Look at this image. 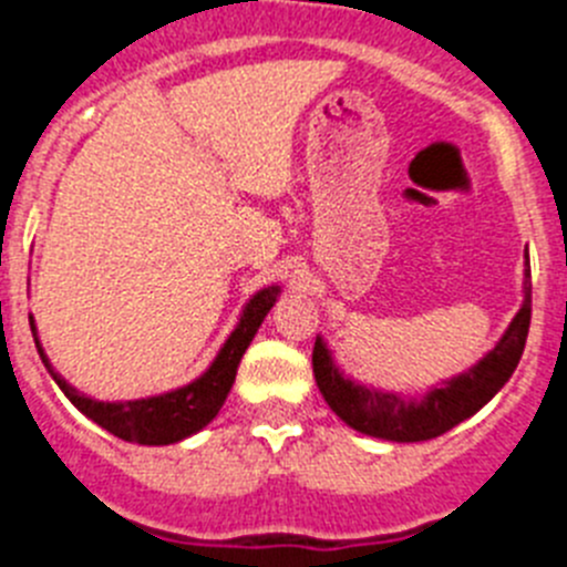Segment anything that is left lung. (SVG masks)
Returning <instances> with one entry per match:
<instances>
[{"label": "left lung", "instance_id": "8db88e82", "mask_svg": "<svg viewBox=\"0 0 567 567\" xmlns=\"http://www.w3.org/2000/svg\"><path fill=\"white\" fill-rule=\"evenodd\" d=\"M528 324H532V265H528V248H525L523 305H519L506 333L499 336L497 344L477 364L457 372L452 379L437 381L421 395L386 392L344 375V370L336 364L328 341L316 336V384H319L321 398L328 401L330 410L361 435L392 443L432 441V437L443 435L452 426L472 417L503 390V384L512 379V372L519 364Z\"/></svg>", "mask_w": 567, "mask_h": 567}]
</instances>
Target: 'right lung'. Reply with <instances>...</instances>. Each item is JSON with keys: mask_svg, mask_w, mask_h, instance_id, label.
I'll return each instance as SVG.
<instances>
[{"mask_svg": "<svg viewBox=\"0 0 567 567\" xmlns=\"http://www.w3.org/2000/svg\"><path fill=\"white\" fill-rule=\"evenodd\" d=\"M279 296H282V285H265L243 305L234 330L220 344L212 364L197 379H192L183 386H175V390L146 398H132V401H99V398H90L75 390L50 364L42 339H39V330H35L33 316H30V330H33L35 350L42 355V364L48 367L50 379L59 384V390L70 398V404L81 415L99 423L101 430L112 432L121 441L141 443V446H169V443H181L186 437L197 435L217 417L220 406L226 404L228 392H231L234 379H237L239 361H243L248 344L257 336L259 324L265 321L268 310L277 305Z\"/></svg>", "mask_w": 567, "mask_h": 567, "instance_id": "obj_1", "label": "right lung"}]
</instances>
